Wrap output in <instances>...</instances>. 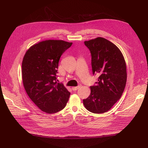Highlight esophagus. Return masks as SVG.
Listing matches in <instances>:
<instances>
[{
  "label": "esophagus",
  "mask_w": 148,
  "mask_h": 148,
  "mask_svg": "<svg viewBox=\"0 0 148 148\" xmlns=\"http://www.w3.org/2000/svg\"><path fill=\"white\" fill-rule=\"evenodd\" d=\"M81 86H82V85H79V86H76V87H73V88H72V89H73V91H76V90H77L78 89L80 88H81Z\"/></svg>",
  "instance_id": "1"
}]
</instances>
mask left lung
Listing matches in <instances>:
<instances>
[{"label": "left lung", "instance_id": "obj_1", "mask_svg": "<svg viewBox=\"0 0 148 148\" xmlns=\"http://www.w3.org/2000/svg\"><path fill=\"white\" fill-rule=\"evenodd\" d=\"M91 54L92 73L99 77L90 86L91 94L83 100L87 110L95 114L109 111L121 97L127 79L126 65L119 48L103 37L85 41Z\"/></svg>", "mask_w": 148, "mask_h": 148}]
</instances>
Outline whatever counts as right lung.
Listing matches in <instances>:
<instances>
[{"label":"right lung","mask_w":148,"mask_h":148,"mask_svg":"<svg viewBox=\"0 0 148 148\" xmlns=\"http://www.w3.org/2000/svg\"><path fill=\"white\" fill-rule=\"evenodd\" d=\"M72 44L62 40L42 41L31 46L23 57V86L30 99L46 113L62 110L69 100L70 92L57 83L56 74L62 54Z\"/></svg>","instance_id":"add662e5"}]
</instances>
